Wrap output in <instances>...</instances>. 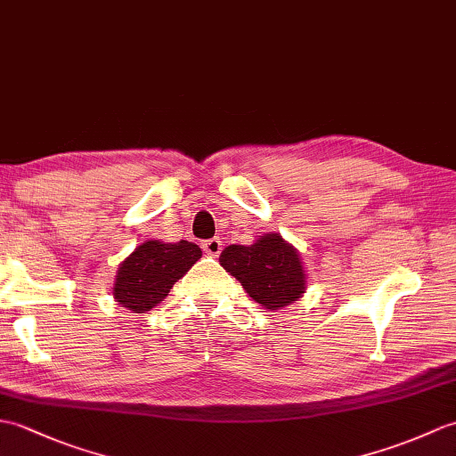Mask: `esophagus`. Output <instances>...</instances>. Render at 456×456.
<instances>
[{"label": "esophagus", "mask_w": 456, "mask_h": 456, "mask_svg": "<svg viewBox=\"0 0 456 456\" xmlns=\"http://www.w3.org/2000/svg\"><path fill=\"white\" fill-rule=\"evenodd\" d=\"M202 248L206 254H209V256H219L221 254V248H224V245H221V239H209V240H204L202 242Z\"/></svg>", "instance_id": "esophagus-1"}]
</instances>
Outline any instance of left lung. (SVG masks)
<instances>
[{
	"label": "left lung",
	"instance_id": "obj_1",
	"mask_svg": "<svg viewBox=\"0 0 456 456\" xmlns=\"http://www.w3.org/2000/svg\"><path fill=\"white\" fill-rule=\"evenodd\" d=\"M219 262L254 301L270 311L291 305L305 293L306 273L299 252L280 232H266L248 247L229 245Z\"/></svg>",
	"mask_w": 456,
	"mask_h": 456
}]
</instances>
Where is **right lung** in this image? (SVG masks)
Instances as JSON below:
<instances>
[{"mask_svg":"<svg viewBox=\"0 0 456 456\" xmlns=\"http://www.w3.org/2000/svg\"><path fill=\"white\" fill-rule=\"evenodd\" d=\"M200 256L202 250L188 240L142 242L116 272L112 289L116 303L134 313L153 309Z\"/></svg>","mask_w":456,"mask_h":456,"instance_id":"add662e5","label":"right lung"}]
</instances>
